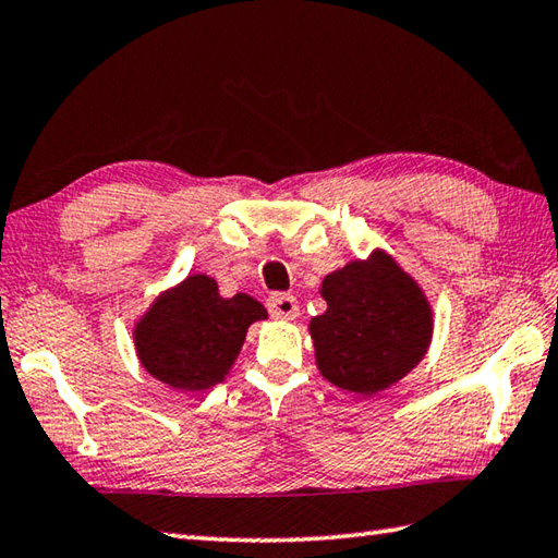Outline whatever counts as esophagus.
Wrapping results in <instances>:
<instances>
[{
	"instance_id": "obj_1",
	"label": "esophagus",
	"mask_w": 558,
	"mask_h": 558,
	"mask_svg": "<svg viewBox=\"0 0 558 558\" xmlns=\"http://www.w3.org/2000/svg\"><path fill=\"white\" fill-rule=\"evenodd\" d=\"M267 308L275 320H293V317L299 315V301L289 293H275L267 301Z\"/></svg>"
}]
</instances>
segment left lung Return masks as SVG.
<instances>
[{"label": "left lung", "mask_w": 558, "mask_h": 558, "mask_svg": "<svg viewBox=\"0 0 558 558\" xmlns=\"http://www.w3.org/2000/svg\"><path fill=\"white\" fill-rule=\"evenodd\" d=\"M327 311L311 320L323 378L356 395H375L402 380L424 359L434 315L422 287L375 250L323 281Z\"/></svg>", "instance_id": "1"}]
</instances>
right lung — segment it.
Here are the masks:
<instances>
[{"instance_id": "right-lung-1", "label": "right lung", "mask_w": 558, "mask_h": 558, "mask_svg": "<svg viewBox=\"0 0 558 558\" xmlns=\"http://www.w3.org/2000/svg\"><path fill=\"white\" fill-rule=\"evenodd\" d=\"M265 317V305L247 293L221 299L211 277L192 275L158 295L136 323V356L170 388L207 390L231 371L247 327Z\"/></svg>"}]
</instances>
